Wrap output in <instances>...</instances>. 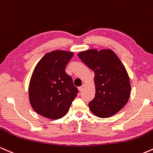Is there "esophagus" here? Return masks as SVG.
Returning a JSON list of instances; mask_svg holds the SVG:
<instances>
[{
	"label": "esophagus",
	"mask_w": 153,
	"mask_h": 153,
	"mask_svg": "<svg viewBox=\"0 0 153 153\" xmlns=\"http://www.w3.org/2000/svg\"><path fill=\"white\" fill-rule=\"evenodd\" d=\"M84 87H85V86H84V85H82L81 87H79V91H82V90H83Z\"/></svg>",
	"instance_id": "34e87169"
}]
</instances>
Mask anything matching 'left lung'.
<instances>
[{
    "label": "left lung",
    "mask_w": 153,
    "mask_h": 153,
    "mask_svg": "<svg viewBox=\"0 0 153 153\" xmlns=\"http://www.w3.org/2000/svg\"><path fill=\"white\" fill-rule=\"evenodd\" d=\"M78 56L95 73V95L88 104L90 111L100 118L117 114L131 94L129 77L121 60L110 49L87 50Z\"/></svg>",
    "instance_id": "obj_1"
}]
</instances>
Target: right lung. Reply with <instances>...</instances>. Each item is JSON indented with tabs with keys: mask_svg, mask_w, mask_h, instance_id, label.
<instances>
[{
	"mask_svg": "<svg viewBox=\"0 0 153 153\" xmlns=\"http://www.w3.org/2000/svg\"><path fill=\"white\" fill-rule=\"evenodd\" d=\"M72 52L48 53L36 65L29 85V98L37 114L58 119L67 114L78 93L71 77L65 71Z\"/></svg>",
	"mask_w": 153,
	"mask_h": 153,
	"instance_id": "add662e5",
	"label": "right lung"
}]
</instances>
